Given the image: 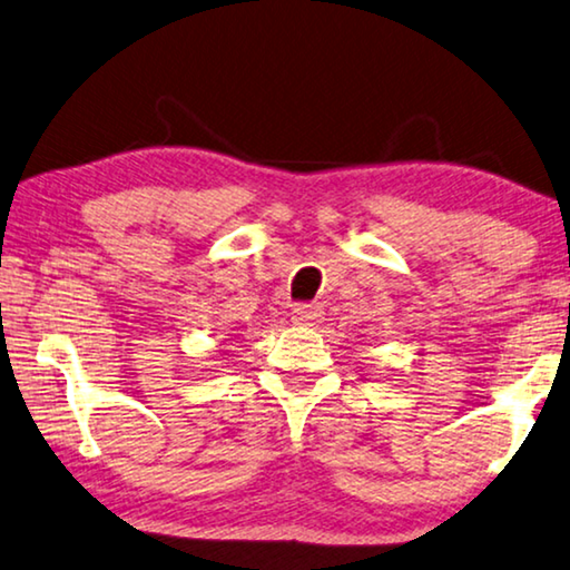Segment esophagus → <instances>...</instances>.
Wrapping results in <instances>:
<instances>
[{
	"instance_id": "esophagus-1",
	"label": "esophagus",
	"mask_w": 570,
	"mask_h": 570,
	"mask_svg": "<svg viewBox=\"0 0 570 570\" xmlns=\"http://www.w3.org/2000/svg\"><path fill=\"white\" fill-rule=\"evenodd\" d=\"M323 318V305L321 303H303L293 307V323L295 325H315Z\"/></svg>"
}]
</instances>
